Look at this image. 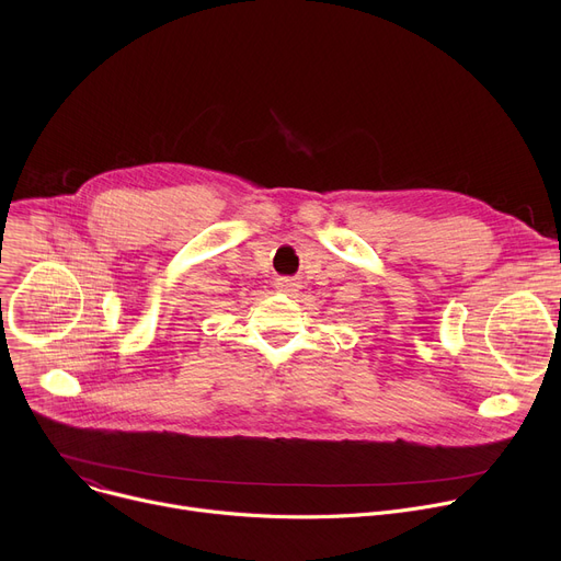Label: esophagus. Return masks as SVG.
<instances>
[{
	"mask_svg": "<svg viewBox=\"0 0 561 561\" xmlns=\"http://www.w3.org/2000/svg\"><path fill=\"white\" fill-rule=\"evenodd\" d=\"M275 288L282 290V293H297V290L302 288V282L297 279V277H279L275 282Z\"/></svg>",
	"mask_w": 561,
	"mask_h": 561,
	"instance_id": "34e87169",
	"label": "esophagus"
}]
</instances>
